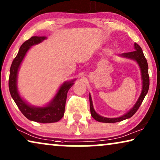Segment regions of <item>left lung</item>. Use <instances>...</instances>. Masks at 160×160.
<instances>
[{
    "mask_svg": "<svg viewBox=\"0 0 160 160\" xmlns=\"http://www.w3.org/2000/svg\"><path fill=\"white\" fill-rule=\"evenodd\" d=\"M134 48H135V51H133V52L122 53V54H120L118 55L120 57H122V58L131 59V60L135 61L138 63V66H139L140 73H141L142 91L139 98H138V101L136 102L135 105H134L128 112H127L126 113L123 114V116H121L120 117H117V118H106V117L100 116V115L98 114L97 112L95 111L93 106L91 97V95L89 94L91 115L96 121L102 123H116L123 121L125 120V119L131 118V117L137 112L138 108H140V105H141L142 101H143L145 97H146L147 93H148V88H149V76H148V63H147L146 59L145 58L141 48H140L137 43H135V44H134Z\"/></svg>",
    "mask_w": 160,
    "mask_h": 160,
    "instance_id": "obj_1",
    "label": "left lung"
}]
</instances>
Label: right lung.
<instances>
[{
  "mask_svg": "<svg viewBox=\"0 0 160 160\" xmlns=\"http://www.w3.org/2000/svg\"><path fill=\"white\" fill-rule=\"evenodd\" d=\"M45 39H47L46 37H32L21 45L18 55L11 66L8 88L12 99L28 119L36 122L48 123L57 122L62 118L64 115L68 91L73 86L75 80L63 82L52 99L48 105L42 107L29 105L21 97L18 89V71L27 52L32 46L41 43Z\"/></svg>",
  "mask_w": 160,
  "mask_h": 160,
  "instance_id": "obj_1",
  "label": "right lung"
}]
</instances>
